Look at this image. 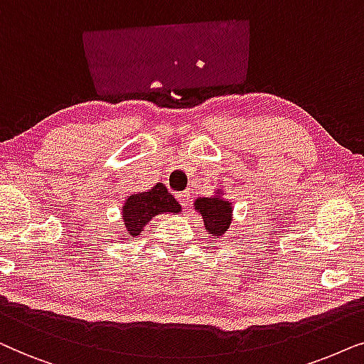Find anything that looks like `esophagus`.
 I'll return each mask as SVG.
<instances>
[{
	"instance_id": "esophagus-1",
	"label": "esophagus",
	"mask_w": 364,
	"mask_h": 364,
	"mask_svg": "<svg viewBox=\"0 0 364 364\" xmlns=\"http://www.w3.org/2000/svg\"><path fill=\"white\" fill-rule=\"evenodd\" d=\"M176 198H178L179 205H181L183 208H188V206H190V193H188V191H181V193H178Z\"/></svg>"
}]
</instances>
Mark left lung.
<instances>
[{
	"label": "left lung",
	"mask_w": 364,
	"mask_h": 364,
	"mask_svg": "<svg viewBox=\"0 0 364 364\" xmlns=\"http://www.w3.org/2000/svg\"><path fill=\"white\" fill-rule=\"evenodd\" d=\"M195 210L203 216L208 235L221 236L228 231L232 220L231 203L221 198V193L211 198H198Z\"/></svg>",
	"instance_id": "obj_1"
}]
</instances>
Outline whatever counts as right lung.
<instances>
[{
  "mask_svg": "<svg viewBox=\"0 0 364 364\" xmlns=\"http://www.w3.org/2000/svg\"><path fill=\"white\" fill-rule=\"evenodd\" d=\"M181 206L174 200L171 193H168L163 183H156L151 190L132 195L124 201L123 218L126 232L129 238H136L143 228L148 225L156 215L161 213H179ZM126 240V238H124Z\"/></svg>",
  "mask_w": 364,
  "mask_h": 364,
  "instance_id": "1",
  "label": "right lung"
}]
</instances>
